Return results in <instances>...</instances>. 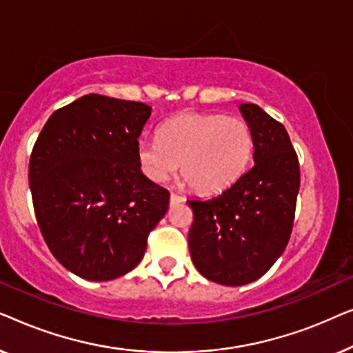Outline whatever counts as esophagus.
<instances>
[{"label":"esophagus","instance_id":"obj_1","mask_svg":"<svg viewBox=\"0 0 353 353\" xmlns=\"http://www.w3.org/2000/svg\"><path fill=\"white\" fill-rule=\"evenodd\" d=\"M183 201H185V197L180 196V194H176V192H172V194H170V204L172 205L180 204V202H183Z\"/></svg>","mask_w":353,"mask_h":353}]
</instances>
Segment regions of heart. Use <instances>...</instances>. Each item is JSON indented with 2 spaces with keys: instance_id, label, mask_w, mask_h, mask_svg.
I'll list each match as a JSON object with an SVG mask.
<instances>
[{
  "instance_id": "1",
  "label": "heart",
  "mask_w": 353,
  "mask_h": 353,
  "mask_svg": "<svg viewBox=\"0 0 353 353\" xmlns=\"http://www.w3.org/2000/svg\"><path fill=\"white\" fill-rule=\"evenodd\" d=\"M254 151L249 125L221 114H180L159 128V139L138 143L137 157L149 180L163 183L178 172L192 191L214 194L248 168Z\"/></svg>"
}]
</instances>
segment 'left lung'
I'll list each match as a JSON object with an SVG mask.
<instances>
[{"label": "left lung", "instance_id": "left-lung-1", "mask_svg": "<svg viewBox=\"0 0 353 353\" xmlns=\"http://www.w3.org/2000/svg\"><path fill=\"white\" fill-rule=\"evenodd\" d=\"M254 138V165L219 196L190 199L191 260L202 276L244 286L263 276L291 238L301 186L299 159L284 128L257 104L239 105Z\"/></svg>", "mask_w": 353, "mask_h": 353}]
</instances>
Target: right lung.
Wrapping results in <instances>:
<instances>
[{
	"label": "right lung",
	"instance_id": "add662e5",
	"mask_svg": "<svg viewBox=\"0 0 353 353\" xmlns=\"http://www.w3.org/2000/svg\"><path fill=\"white\" fill-rule=\"evenodd\" d=\"M148 104L81 96L48 119L28 165L33 209L51 254L88 281L141 262L170 192L143 175L137 148Z\"/></svg>",
	"mask_w": 353,
	"mask_h": 353
}]
</instances>
